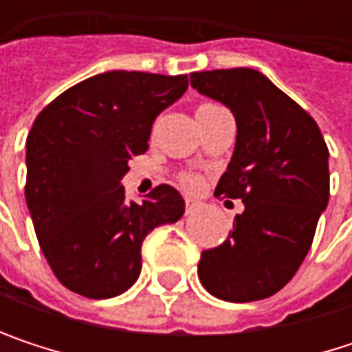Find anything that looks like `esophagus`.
Returning <instances> with one entry per match:
<instances>
[{
	"label": "esophagus",
	"mask_w": 352,
	"mask_h": 352,
	"mask_svg": "<svg viewBox=\"0 0 352 352\" xmlns=\"http://www.w3.org/2000/svg\"><path fill=\"white\" fill-rule=\"evenodd\" d=\"M199 208V204L195 199H185V214H193Z\"/></svg>",
	"instance_id": "esophagus-1"
}]
</instances>
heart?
<instances>
[{"label": "heart", "instance_id": "b5f03b06", "mask_svg": "<svg viewBox=\"0 0 352 352\" xmlns=\"http://www.w3.org/2000/svg\"><path fill=\"white\" fill-rule=\"evenodd\" d=\"M201 107H208V106H201ZM201 107H199V109H201ZM179 185H181V187H185V189H189V191H193V189H197V187L201 185V177L193 175V173H183V175L179 177Z\"/></svg>", "mask_w": 352, "mask_h": 352}]
</instances>
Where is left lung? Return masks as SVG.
Instances as JSON below:
<instances>
[{"mask_svg":"<svg viewBox=\"0 0 352 352\" xmlns=\"http://www.w3.org/2000/svg\"><path fill=\"white\" fill-rule=\"evenodd\" d=\"M191 87L236 118V146L216 197L243 199L228 239L204 250L201 285L226 302L277 294L306 258L328 206V146L314 118L254 69L191 73Z\"/></svg>","mask_w":352,"mask_h":352,"instance_id":"1","label":"left lung"}]
</instances>
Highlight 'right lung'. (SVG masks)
<instances>
[{
	"label": "right lung",
	"mask_w": 352,
	"mask_h": 352,
	"mask_svg": "<svg viewBox=\"0 0 352 352\" xmlns=\"http://www.w3.org/2000/svg\"><path fill=\"white\" fill-rule=\"evenodd\" d=\"M187 75L107 71L89 77L36 116L26 140V204L40 248L71 292L106 300L140 275L151 230L177 222L181 193L157 185L126 201L120 179L148 151L155 118L185 94Z\"/></svg>",
	"instance_id": "right-lung-1"
}]
</instances>
